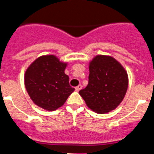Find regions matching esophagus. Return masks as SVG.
Masks as SVG:
<instances>
[{
	"mask_svg": "<svg viewBox=\"0 0 154 154\" xmlns=\"http://www.w3.org/2000/svg\"><path fill=\"white\" fill-rule=\"evenodd\" d=\"M82 85H77V86L75 88V89H76V91L78 92V91H80L81 89H82Z\"/></svg>",
	"mask_w": 154,
	"mask_h": 154,
	"instance_id": "34e87169",
	"label": "esophagus"
}]
</instances>
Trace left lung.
I'll list each match as a JSON object with an SVG mask.
<instances>
[{
	"label": "left lung",
	"mask_w": 154,
	"mask_h": 154,
	"mask_svg": "<svg viewBox=\"0 0 154 154\" xmlns=\"http://www.w3.org/2000/svg\"><path fill=\"white\" fill-rule=\"evenodd\" d=\"M89 83L79 91L87 106L97 113L115 109L124 99L129 84L123 66L110 56L97 55L89 63Z\"/></svg>",
	"instance_id": "8db88e82"
}]
</instances>
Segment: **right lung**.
<instances>
[{"label":"right lung","instance_id":"right-lung-1","mask_svg":"<svg viewBox=\"0 0 154 154\" xmlns=\"http://www.w3.org/2000/svg\"><path fill=\"white\" fill-rule=\"evenodd\" d=\"M67 63L56 56H42L29 66L25 73V85L32 101L39 107L54 111L64 105L74 88L65 73Z\"/></svg>","mask_w":154,"mask_h":154}]
</instances>
